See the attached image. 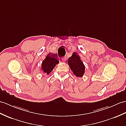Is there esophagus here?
<instances>
[{
    "label": "esophagus",
    "instance_id": "obj_1",
    "mask_svg": "<svg viewBox=\"0 0 126 126\" xmlns=\"http://www.w3.org/2000/svg\"><path fill=\"white\" fill-rule=\"evenodd\" d=\"M61 60H62V61H65L66 60V57L62 58H61Z\"/></svg>",
    "mask_w": 126,
    "mask_h": 126
}]
</instances>
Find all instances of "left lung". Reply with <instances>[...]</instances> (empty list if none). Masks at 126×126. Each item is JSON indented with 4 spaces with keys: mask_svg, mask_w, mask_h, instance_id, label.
Segmentation results:
<instances>
[{
    "mask_svg": "<svg viewBox=\"0 0 126 126\" xmlns=\"http://www.w3.org/2000/svg\"><path fill=\"white\" fill-rule=\"evenodd\" d=\"M68 63L73 73L78 77H82L85 70V66L76 52H74L72 56L68 59Z\"/></svg>",
    "mask_w": 126,
    "mask_h": 126,
    "instance_id": "obj_1",
    "label": "left lung"
}]
</instances>
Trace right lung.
Returning <instances> with one entry per match:
<instances>
[{
	"label": "right lung",
	"instance_id": "add662e5",
	"mask_svg": "<svg viewBox=\"0 0 126 126\" xmlns=\"http://www.w3.org/2000/svg\"><path fill=\"white\" fill-rule=\"evenodd\" d=\"M56 57V54H50L49 53L47 55L42 63V70L43 73L48 75L53 69L57 64L59 63Z\"/></svg>",
	"mask_w": 126,
	"mask_h": 126
}]
</instances>
